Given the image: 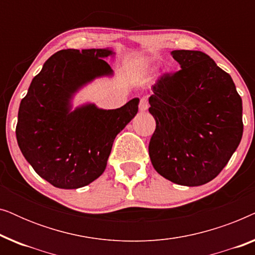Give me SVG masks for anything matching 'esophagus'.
Masks as SVG:
<instances>
[{
    "instance_id": "esophagus-1",
    "label": "esophagus",
    "mask_w": 255,
    "mask_h": 255,
    "mask_svg": "<svg viewBox=\"0 0 255 255\" xmlns=\"http://www.w3.org/2000/svg\"><path fill=\"white\" fill-rule=\"evenodd\" d=\"M147 109H148L147 99L142 97V99L140 100V102H139V110H140V111H146Z\"/></svg>"
}]
</instances>
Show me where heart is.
<instances>
[{"mask_svg": "<svg viewBox=\"0 0 255 255\" xmlns=\"http://www.w3.org/2000/svg\"><path fill=\"white\" fill-rule=\"evenodd\" d=\"M153 71H154V66L148 65V64H141V65H139V67L137 68L139 78H141V79L147 78V76L151 74Z\"/></svg>", "mask_w": 255, "mask_h": 255, "instance_id": "b5f03b06", "label": "heart"}]
</instances>
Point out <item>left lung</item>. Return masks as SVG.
<instances>
[{"label": "left lung", "instance_id": "1", "mask_svg": "<svg viewBox=\"0 0 255 255\" xmlns=\"http://www.w3.org/2000/svg\"><path fill=\"white\" fill-rule=\"evenodd\" d=\"M181 69L153 86L152 165L176 184L202 186L226 166L243 137V102L230 74L201 51L176 50Z\"/></svg>", "mask_w": 255, "mask_h": 255}]
</instances>
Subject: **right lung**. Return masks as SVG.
Wrapping results in <instances>:
<instances>
[{"instance_id":"obj_1","label":"right lung","mask_w":255,"mask_h":255,"mask_svg":"<svg viewBox=\"0 0 255 255\" xmlns=\"http://www.w3.org/2000/svg\"><path fill=\"white\" fill-rule=\"evenodd\" d=\"M109 48L61 50L45 62L20 101L16 138L38 175L61 189L92 183L107 167L116 135L138 113L139 99L113 110L85 104L74 94L100 76L113 75Z\"/></svg>"}]
</instances>
